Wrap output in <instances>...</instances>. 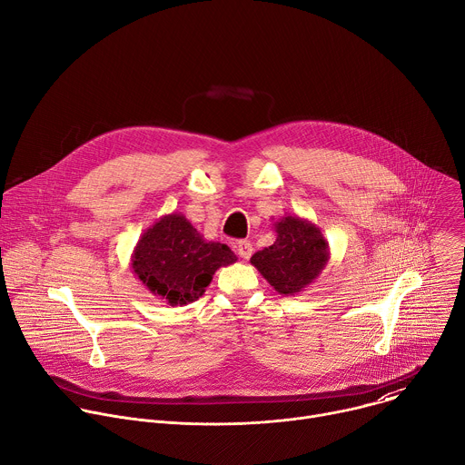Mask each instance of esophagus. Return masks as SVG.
I'll use <instances>...</instances> for the list:
<instances>
[{
  "mask_svg": "<svg viewBox=\"0 0 465 465\" xmlns=\"http://www.w3.org/2000/svg\"><path fill=\"white\" fill-rule=\"evenodd\" d=\"M235 250H237V253H239L241 259H250V255H252V252H253L250 241H239V242H235Z\"/></svg>",
  "mask_w": 465,
  "mask_h": 465,
  "instance_id": "34e87169",
  "label": "esophagus"
}]
</instances>
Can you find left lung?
Instances as JSON below:
<instances>
[{
	"label": "left lung",
	"mask_w": 465,
	"mask_h": 465,
	"mask_svg": "<svg viewBox=\"0 0 465 465\" xmlns=\"http://www.w3.org/2000/svg\"><path fill=\"white\" fill-rule=\"evenodd\" d=\"M274 230V244L255 252L250 262L280 294L294 296L322 274L329 244L316 224L296 215H285Z\"/></svg>",
	"instance_id": "1"
}]
</instances>
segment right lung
<instances>
[{"label": "right lung", "instance_id": "obj_1", "mask_svg": "<svg viewBox=\"0 0 465 465\" xmlns=\"http://www.w3.org/2000/svg\"><path fill=\"white\" fill-rule=\"evenodd\" d=\"M235 261L226 244L206 241L182 213H171L143 232L130 267L151 294L174 307L201 298L213 274Z\"/></svg>", "mask_w": 465, "mask_h": 465}]
</instances>
